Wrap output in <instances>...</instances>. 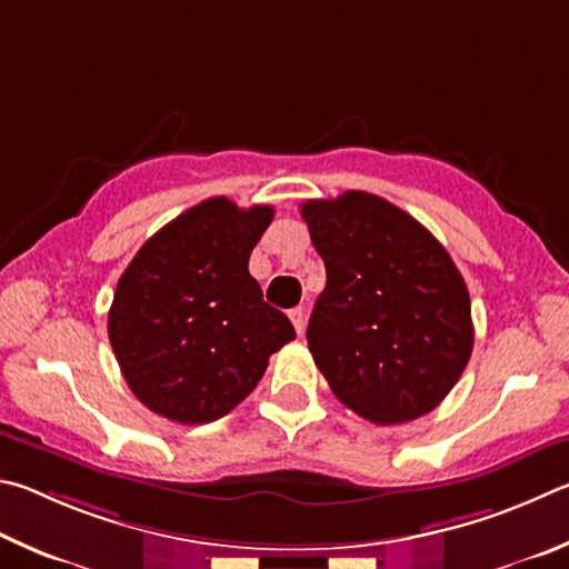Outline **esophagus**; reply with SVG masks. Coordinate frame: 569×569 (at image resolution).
I'll return each instance as SVG.
<instances>
[{
	"label": "esophagus",
	"instance_id": "1",
	"mask_svg": "<svg viewBox=\"0 0 569 569\" xmlns=\"http://www.w3.org/2000/svg\"><path fill=\"white\" fill-rule=\"evenodd\" d=\"M290 320L295 325L297 335L305 332V307H295V310H290Z\"/></svg>",
	"mask_w": 569,
	"mask_h": 569
}]
</instances>
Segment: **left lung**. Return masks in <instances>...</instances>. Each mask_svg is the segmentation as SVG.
Masks as SVG:
<instances>
[{
  "mask_svg": "<svg viewBox=\"0 0 569 569\" xmlns=\"http://www.w3.org/2000/svg\"><path fill=\"white\" fill-rule=\"evenodd\" d=\"M300 209L327 269L307 342L335 397L375 425L432 412L475 342L452 257L412 214L370 192Z\"/></svg>",
  "mask_w": 569,
  "mask_h": 569,
  "instance_id": "1",
  "label": "left lung"
}]
</instances>
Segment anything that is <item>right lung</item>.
<instances>
[{"label":"right lung","instance_id":"right-lung-1","mask_svg":"<svg viewBox=\"0 0 569 569\" xmlns=\"http://www.w3.org/2000/svg\"><path fill=\"white\" fill-rule=\"evenodd\" d=\"M274 217L227 197L194 204L152 234L119 277L107 332L129 390L182 425L224 417L295 340L262 300L249 254Z\"/></svg>","mask_w":569,"mask_h":569}]
</instances>
